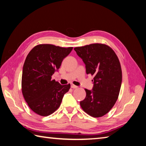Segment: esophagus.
Wrapping results in <instances>:
<instances>
[{
  "label": "esophagus",
  "instance_id": "1",
  "mask_svg": "<svg viewBox=\"0 0 146 146\" xmlns=\"http://www.w3.org/2000/svg\"><path fill=\"white\" fill-rule=\"evenodd\" d=\"M71 88H77L78 86L74 85V84H71Z\"/></svg>",
  "mask_w": 146,
  "mask_h": 146
}]
</instances>
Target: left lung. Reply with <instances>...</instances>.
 I'll return each instance as SVG.
<instances>
[{
  "label": "left lung",
  "instance_id": "8db88e82",
  "mask_svg": "<svg viewBox=\"0 0 146 146\" xmlns=\"http://www.w3.org/2000/svg\"><path fill=\"white\" fill-rule=\"evenodd\" d=\"M74 50L85 63L86 74L94 77L92 90L85 89L86 96L80 102L81 107L92 117H103L113 108L121 90L122 76L119 58L104 43H92Z\"/></svg>",
  "mask_w": 146,
  "mask_h": 146
}]
</instances>
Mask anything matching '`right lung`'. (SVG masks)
I'll return each mask as SVG.
<instances>
[{"mask_svg": "<svg viewBox=\"0 0 146 146\" xmlns=\"http://www.w3.org/2000/svg\"><path fill=\"white\" fill-rule=\"evenodd\" d=\"M72 48L39 44L28 54L23 66L22 92L25 101L35 113L46 117L60 107L70 84L61 85L52 80V76Z\"/></svg>", "mask_w": 146, "mask_h": 146, "instance_id": "1", "label": "right lung"}]
</instances>
